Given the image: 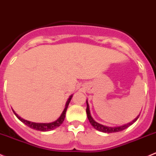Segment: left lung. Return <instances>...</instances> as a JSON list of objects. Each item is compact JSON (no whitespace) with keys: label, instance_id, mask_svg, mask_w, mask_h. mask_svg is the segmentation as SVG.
Here are the masks:
<instances>
[{"label":"left lung","instance_id":"1","mask_svg":"<svg viewBox=\"0 0 156 156\" xmlns=\"http://www.w3.org/2000/svg\"><path fill=\"white\" fill-rule=\"evenodd\" d=\"M86 111H87V114L88 119H89V121H90V122L91 125L93 126V128H94V129H96V130L99 131V132H105V133H114V132H121V131H122V130H124V129H127L129 126L132 125V124H133L134 122H136V120L138 119L139 116H140V114H139V115L137 116V117H136L135 119H133L132 122H129V123H127V124H125V125H122V126H116V127H109V126H105L101 125V124H100V123H98L97 122H96V121L93 119V118L91 117L89 105H88L87 101V110H86Z\"/></svg>","mask_w":156,"mask_h":156}]
</instances>
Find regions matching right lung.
<instances>
[{
  "label": "right lung",
  "instance_id": "1",
  "mask_svg": "<svg viewBox=\"0 0 156 156\" xmlns=\"http://www.w3.org/2000/svg\"><path fill=\"white\" fill-rule=\"evenodd\" d=\"M72 97H73V95H71V96H69V99L67 100L66 103L65 108L64 110H63V113L61 114V115H60V117H59L57 120H55V122H49V123H39V122H30V121L26 120V119H24L23 118L19 117V116L14 111H13V113H14L15 115L17 117V118L19 119V120L22 121L23 123H24L26 126H27L28 127L31 128V129H35V130H37V131H41V132H48V131H51L53 130V129L59 127V126L63 122L65 117H66V112L67 108H68L69 104L70 101H71Z\"/></svg>",
  "mask_w": 156,
  "mask_h": 156
}]
</instances>
